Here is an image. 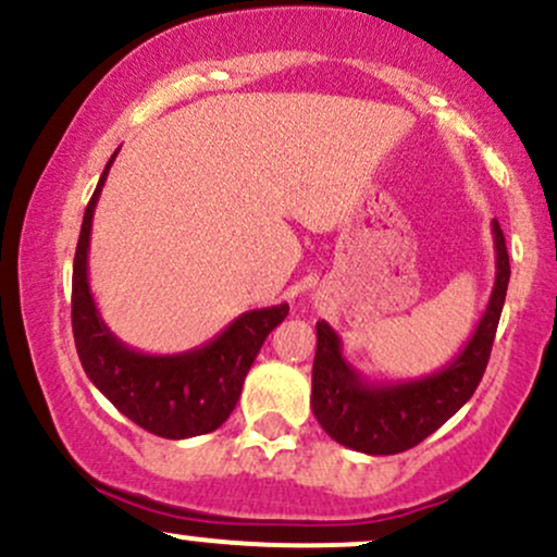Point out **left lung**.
I'll list each match as a JSON object with an SVG mask.
<instances>
[{"label":"left lung","instance_id":"left-lung-1","mask_svg":"<svg viewBox=\"0 0 557 557\" xmlns=\"http://www.w3.org/2000/svg\"><path fill=\"white\" fill-rule=\"evenodd\" d=\"M492 235L497 256L492 296L473 335L447 368L412 381L372 383L348 364L338 333L325 320L317 322L311 409L330 438L364 455H399L438 431L473 396L484 377L510 283V259L497 219Z\"/></svg>","mask_w":557,"mask_h":557}]
</instances>
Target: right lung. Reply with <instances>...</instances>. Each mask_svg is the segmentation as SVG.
Here are the masks:
<instances>
[{"instance_id": "right-lung-1", "label": "right lung", "mask_w": 557, "mask_h": 557, "mask_svg": "<svg viewBox=\"0 0 557 557\" xmlns=\"http://www.w3.org/2000/svg\"><path fill=\"white\" fill-rule=\"evenodd\" d=\"M119 150L110 156L87 211L73 256L71 322L87 377L121 414L163 438L216 431L240 399L256 354L288 317V304L243 311L209 344L182 354H145L115 338L89 290V235L95 206Z\"/></svg>"}]
</instances>
